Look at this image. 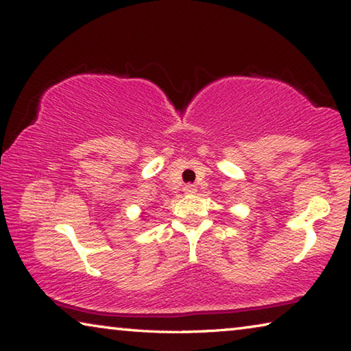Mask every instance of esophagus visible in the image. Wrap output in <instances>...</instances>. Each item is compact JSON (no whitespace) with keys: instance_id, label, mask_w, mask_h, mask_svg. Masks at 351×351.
Wrapping results in <instances>:
<instances>
[{"instance_id":"34e87169","label":"esophagus","mask_w":351,"mask_h":351,"mask_svg":"<svg viewBox=\"0 0 351 351\" xmlns=\"http://www.w3.org/2000/svg\"><path fill=\"white\" fill-rule=\"evenodd\" d=\"M184 192L195 193V192H197V186H195V184H186V186H184Z\"/></svg>"}]
</instances>
